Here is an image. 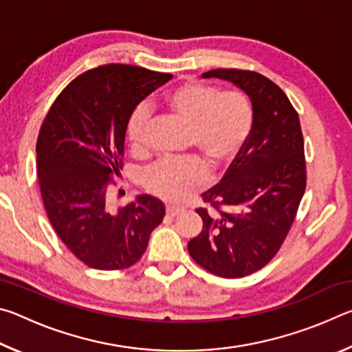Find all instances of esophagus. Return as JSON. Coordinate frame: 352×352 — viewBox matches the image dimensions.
<instances>
[{
	"label": "esophagus",
	"instance_id": "34e87169",
	"mask_svg": "<svg viewBox=\"0 0 352 352\" xmlns=\"http://www.w3.org/2000/svg\"><path fill=\"white\" fill-rule=\"evenodd\" d=\"M182 211H183V208H180V206H174V205L166 206V216L168 217H175L177 214H180Z\"/></svg>",
	"mask_w": 352,
	"mask_h": 352
}]
</instances>
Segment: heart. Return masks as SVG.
Segmentation results:
<instances>
[{"label":"heart","mask_w":352,"mask_h":352,"mask_svg":"<svg viewBox=\"0 0 352 352\" xmlns=\"http://www.w3.org/2000/svg\"><path fill=\"white\" fill-rule=\"evenodd\" d=\"M166 105L189 124L190 146L204 152L212 168H222L241 153L253 129L252 100L243 91L226 90L189 80L166 96ZM151 124V109L138 104L127 121V138L135 151L146 147ZM210 172L204 160H162L142 174V188L148 194L168 201L186 200L208 182Z\"/></svg>","instance_id":"obj_1"}]
</instances>
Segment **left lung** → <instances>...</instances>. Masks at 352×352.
Returning a JSON list of instances; mask_svg holds the SVG:
<instances>
[{"label": "left lung", "mask_w": 352, "mask_h": 352, "mask_svg": "<svg viewBox=\"0 0 352 352\" xmlns=\"http://www.w3.org/2000/svg\"><path fill=\"white\" fill-rule=\"evenodd\" d=\"M247 94L254 121L245 146L222 180L201 197L200 234L188 252L205 270L242 278L269 264L281 248L306 189L305 141L300 118L276 83L254 71L211 69Z\"/></svg>", "instance_id": "1"}]
</instances>
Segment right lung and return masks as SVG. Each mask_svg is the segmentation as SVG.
Listing matches in <instances>:
<instances>
[{
    "instance_id": "1",
    "label": "right lung",
    "mask_w": 352,
    "mask_h": 352,
    "mask_svg": "<svg viewBox=\"0 0 352 352\" xmlns=\"http://www.w3.org/2000/svg\"><path fill=\"white\" fill-rule=\"evenodd\" d=\"M170 79L132 65H104L76 77L41 124L37 174L46 214L69 252L91 269L133 265L164 217L163 201L147 194L110 212L107 190L122 169L130 113Z\"/></svg>"
}]
</instances>
